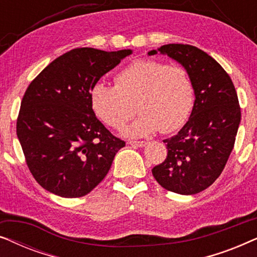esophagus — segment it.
Wrapping results in <instances>:
<instances>
[{
    "instance_id": "esophagus-1",
    "label": "esophagus",
    "mask_w": 257,
    "mask_h": 257,
    "mask_svg": "<svg viewBox=\"0 0 257 257\" xmlns=\"http://www.w3.org/2000/svg\"><path fill=\"white\" fill-rule=\"evenodd\" d=\"M131 146H135V147H144L146 145V142H130L128 143Z\"/></svg>"
}]
</instances>
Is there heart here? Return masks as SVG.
<instances>
[{"instance_id":"1","label":"heart","mask_w":257,"mask_h":257,"mask_svg":"<svg viewBox=\"0 0 257 257\" xmlns=\"http://www.w3.org/2000/svg\"><path fill=\"white\" fill-rule=\"evenodd\" d=\"M194 91L186 70L164 63L139 59L114 76V86L97 83L90 90L96 117L107 126L120 128L136 110L139 117L122 130L127 138H142L160 130L181 127L191 113Z\"/></svg>"}]
</instances>
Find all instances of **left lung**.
I'll list each match as a JSON object with an SVG mask.
<instances>
[{
    "mask_svg": "<svg viewBox=\"0 0 257 257\" xmlns=\"http://www.w3.org/2000/svg\"><path fill=\"white\" fill-rule=\"evenodd\" d=\"M160 52L178 62L188 73L194 105L178 135L165 139L167 157L152 170L168 191L193 195L208 188L226 166L241 121L234 84L222 66L205 51L187 44H166Z\"/></svg>",
    "mask_w": 257,
    "mask_h": 257,
    "instance_id": "left-lung-1",
    "label": "left lung"
}]
</instances>
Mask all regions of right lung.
<instances>
[{"instance_id": "right-lung-1", "label": "right lung", "mask_w": 257, "mask_h": 257, "mask_svg": "<svg viewBox=\"0 0 257 257\" xmlns=\"http://www.w3.org/2000/svg\"><path fill=\"white\" fill-rule=\"evenodd\" d=\"M131 54V49H73L28 86L16 133L31 174L48 192L62 198L86 195L125 146L93 113L90 90Z\"/></svg>"}]
</instances>
